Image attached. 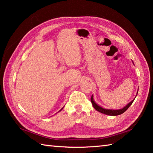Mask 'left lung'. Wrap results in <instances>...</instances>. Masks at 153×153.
<instances>
[{
    "mask_svg": "<svg viewBox=\"0 0 153 153\" xmlns=\"http://www.w3.org/2000/svg\"><path fill=\"white\" fill-rule=\"evenodd\" d=\"M138 94V93H137ZM135 99V98H134ZM131 100V101L128 103V105H127L125 107H123V108H121V109H119V110H113V109H105V108H103L102 107H100V106H98L97 103H96L94 100H93V97L92 96L91 97V100L92 102V104L93 105V107L95 108L96 110L99 111L100 113H104L105 115H112V116H115V115H121V114L123 113L125 111L128 109V108L130 107L131 105L132 104V102H134V100Z\"/></svg>",
    "mask_w": 153,
    "mask_h": 153,
    "instance_id": "left-lung-1",
    "label": "left lung"
}]
</instances>
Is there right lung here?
<instances>
[{
  "label": "right lung",
  "mask_w": 153,
  "mask_h": 153,
  "mask_svg": "<svg viewBox=\"0 0 153 153\" xmlns=\"http://www.w3.org/2000/svg\"><path fill=\"white\" fill-rule=\"evenodd\" d=\"M62 109H63V108H61V110H60V111H61V110H62Z\"/></svg>",
  "instance_id": "1"
}]
</instances>
